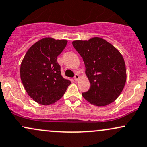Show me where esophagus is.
<instances>
[{"instance_id":"34e87169","label":"esophagus","mask_w":147,"mask_h":147,"mask_svg":"<svg viewBox=\"0 0 147 147\" xmlns=\"http://www.w3.org/2000/svg\"><path fill=\"white\" fill-rule=\"evenodd\" d=\"M79 78V76L78 74H75V77H74V79H75V80L77 81V80H78Z\"/></svg>"}]
</instances>
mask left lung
Masks as SVG:
<instances>
[{"label": "left lung", "instance_id": "1", "mask_svg": "<svg viewBox=\"0 0 147 147\" xmlns=\"http://www.w3.org/2000/svg\"><path fill=\"white\" fill-rule=\"evenodd\" d=\"M72 45L82 57L90 83L89 90L82 96L96 106L112 103L121 94L126 82V68L121 53L100 38L76 40Z\"/></svg>", "mask_w": 147, "mask_h": 147}]
</instances>
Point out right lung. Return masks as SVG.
I'll return each mask as SVG.
<instances>
[{"instance_id": "right-lung-1", "label": "right lung", "mask_w": 147, "mask_h": 147, "mask_svg": "<svg viewBox=\"0 0 147 147\" xmlns=\"http://www.w3.org/2000/svg\"><path fill=\"white\" fill-rule=\"evenodd\" d=\"M67 45L65 40L46 38L31 46L20 66V78L24 89L33 100L50 105L66 92L70 80L61 76L57 56Z\"/></svg>"}]
</instances>
